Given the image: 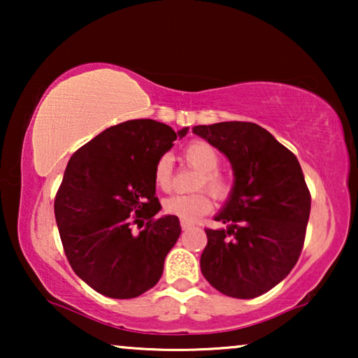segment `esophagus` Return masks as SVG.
<instances>
[{"label": "esophagus", "mask_w": 358, "mask_h": 358, "mask_svg": "<svg viewBox=\"0 0 358 358\" xmlns=\"http://www.w3.org/2000/svg\"><path fill=\"white\" fill-rule=\"evenodd\" d=\"M180 228H182V231H187V229L192 228V223H189V222H180Z\"/></svg>", "instance_id": "obj_1"}]
</instances>
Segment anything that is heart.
Segmentation results:
<instances>
[{
	"label": "heart",
	"mask_w": 358,
	"mask_h": 358,
	"mask_svg": "<svg viewBox=\"0 0 358 358\" xmlns=\"http://www.w3.org/2000/svg\"><path fill=\"white\" fill-rule=\"evenodd\" d=\"M184 159L199 173H202L199 178V187H205L217 199L228 197L231 184L227 176L217 169L220 164V153L213 145L202 140L192 141L185 146ZM171 179H173V163H171L169 156L164 155L155 166L153 180L158 189L169 190ZM163 208L168 215L190 223L212 210V199L207 192L176 194L164 200Z\"/></svg>",
	"instance_id": "obj_1"
}]
</instances>
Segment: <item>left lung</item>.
<instances>
[{"mask_svg":"<svg viewBox=\"0 0 358 358\" xmlns=\"http://www.w3.org/2000/svg\"><path fill=\"white\" fill-rule=\"evenodd\" d=\"M192 131L227 156L234 182L215 215L227 229H205L200 268L233 298H256L280 283L301 254L311 195L296 156L252 122L197 125Z\"/></svg>","mask_w":358,"mask_h":358,"instance_id":"1","label":"left lung"}]
</instances>
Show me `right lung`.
Wrapping results in <instances>:
<instances>
[{
	"mask_svg": "<svg viewBox=\"0 0 358 358\" xmlns=\"http://www.w3.org/2000/svg\"><path fill=\"white\" fill-rule=\"evenodd\" d=\"M187 130L151 119L127 120L68 161L55 197L57 227L71 268L101 295L140 296L163 275L180 224L173 215L155 218L161 205L153 171Z\"/></svg>",
	"mask_w": 358,
	"mask_h": 358,
	"instance_id": "right-lung-1",
	"label": "right lung"
}]
</instances>
